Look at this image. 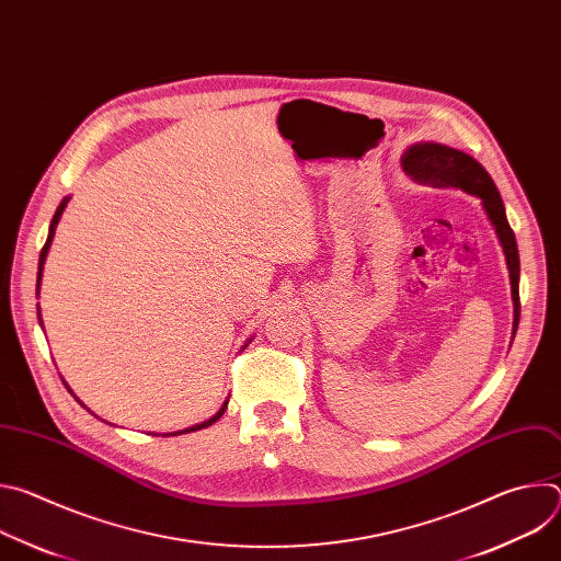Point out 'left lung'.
Here are the masks:
<instances>
[{
  "instance_id": "left-lung-1",
  "label": "left lung",
  "mask_w": 561,
  "mask_h": 561,
  "mask_svg": "<svg viewBox=\"0 0 561 561\" xmlns=\"http://www.w3.org/2000/svg\"><path fill=\"white\" fill-rule=\"evenodd\" d=\"M402 169L407 171V175L420 182H431L442 188L444 186L459 188L468 195L482 199L486 217L491 219L506 255L511 295H513V337H515L519 327V253H517L515 232L508 226L506 208L493 178L468 152L450 148L446 144H435V141H420L409 146L407 152L402 154Z\"/></svg>"
}]
</instances>
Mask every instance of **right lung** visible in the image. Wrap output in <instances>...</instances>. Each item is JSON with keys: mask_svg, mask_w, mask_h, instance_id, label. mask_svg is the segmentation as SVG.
Here are the masks:
<instances>
[{"mask_svg": "<svg viewBox=\"0 0 561 561\" xmlns=\"http://www.w3.org/2000/svg\"><path fill=\"white\" fill-rule=\"evenodd\" d=\"M68 199L70 197H64L61 199V204L57 206V210H55V215H53V221H50V228H48V239H46V244H44V249H42V253H39V266H37V295H39V284H42V273H44V264H46V255H48V251H50V244H53V237H55V228H57V224H59V217H61V213H64V208H66V204H68ZM39 310V308H37ZM39 314V312H37ZM39 324H42V314H39ZM249 344H251V340H249ZM247 344V346H249ZM244 346V348H247ZM68 388V386H66ZM70 390V388H68ZM72 392V390H70ZM230 397V394H228ZM77 399V397H75ZM79 402V399H77ZM82 404V402H79ZM84 407V404H82ZM226 407H228V399L226 402L221 404V409L210 417V420H206V422H202V424H195V426H191V428H184V431H175V433H167V435H184V433H193V431H202V428H208V426H213L221 415H224V411H226ZM87 409V407H84Z\"/></svg>", "mask_w": 561, "mask_h": 561, "instance_id": "obj_1", "label": "right lung"}]
</instances>
